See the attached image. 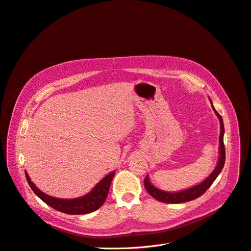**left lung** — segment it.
<instances>
[{
	"instance_id": "obj_1",
	"label": "left lung",
	"mask_w": 251,
	"mask_h": 251,
	"mask_svg": "<svg viewBox=\"0 0 251 251\" xmlns=\"http://www.w3.org/2000/svg\"><path fill=\"white\" fill-rule=\"evenodd\" d=\"M209 101L213 108V112L215 113L216 117L219 118L220 124H221L220 148H219V151H220L219 155L220 156H219V160H217V164H216L214 170L210 173V176L207 178H205L202 182L196 184V186H194L192 188L178 191V192H166V191H163V190L156 188L154 184L151 182L149 176H147L146 179H145V188L148 191V193L151 196V197L155 198L156 200H158L160 202H164V203L177 204V203H184V202L192 201L194 199H197L209 189V187L213 183L215 178L219 176V174L222 172V169L224 168L225 161H226V151H225V146H224V134H225L224 122H223L222 116L217 113L214 108L210 97H209Z\"/></svg>"
}]
</instances>
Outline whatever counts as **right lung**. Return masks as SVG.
Segmentation results:
<instances>
[{"label":"right lung","instance_id":"right-lung-1","mask_svg":"<svg viewBox=\"0 0 251 251\" xmlns=\"http://www.w3.org/2000/svg\"><path fill=\"white\" fill-rule=\"evenodd\" d=\"M114 176L115 171L108 173L88 194L82 196V197L75 199H60L52 197V196H49L38 189L36 184L30 180L27 172L25 171V177L29 187L38 197L47 205L51 206L52 208L67 214H86L100 208L106 199Z\"/></svg>","mask_w":251,"mask_h":251}]
</instances>
